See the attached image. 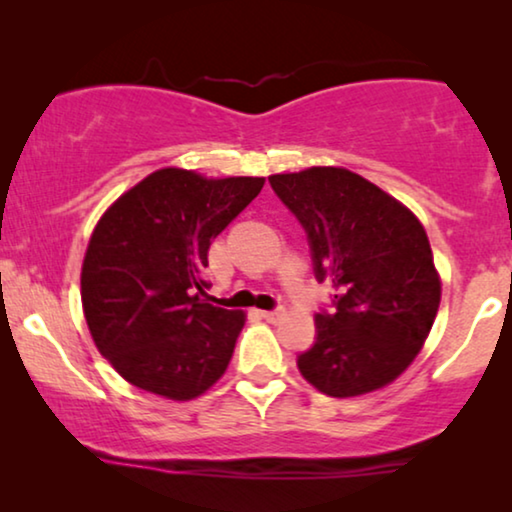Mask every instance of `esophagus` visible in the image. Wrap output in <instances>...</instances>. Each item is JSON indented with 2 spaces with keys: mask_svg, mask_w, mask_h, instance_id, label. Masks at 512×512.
Wrapping results in <instances>:
<instances>
[{
  "mask_svg": "<svg viewBox=\"0 0 512 512\" xmlns=\"http://www.w3.org/2000/svg\"><path fill=\"white\" fill-rule=\"evenodd\" d=\"M261 317H263L265 321H270V324H277V321L284 317V312H282V310H263Z\"/></svg>",
  "mask_w": 512,
  "mask_h": 512,
  "instance_id": "1",
  "label": "esophagus"
}]
</instances>
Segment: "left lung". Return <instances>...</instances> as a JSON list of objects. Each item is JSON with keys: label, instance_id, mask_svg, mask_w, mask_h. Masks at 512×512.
<instances>
[{"label": "left lung", "instance_id": "obj_1", "mask_svg": "<svg viewBox=\"0 0 512 512\" xmlns=\"http://www.w3.org/2000/svg\"><path fill=\"white\" fill-rule=\"evenodd\" d=\"M279 200L310 237L314 275L331 279L335 312L298 356L314 389L352 398L387 387L422 352L440 305L426 230L394 195L345 167L272 174Z\"/></svg>", "mask_w": 512, "mask_h": 512}]
</instances>
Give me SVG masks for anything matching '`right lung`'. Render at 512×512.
<instances>
[{
    "instance_id": "right-lung-1",
    "label": "right lung",
    "mask_w": 512,
    "mask_h": 512,
    "mask_svg": "<svg viewBox=\"0 0 512 512\" xmlns=\"http://www.w3.org/2000/svg\"><path fill=\"white\" fill-rule=\"evenodd\" d=\"M263 184L163 167L97 221L81 268L83 317L125 382L193 401L226 373L247 314L207 303L202 272L209 244Z\"/></svg>"
}]
</instances>
